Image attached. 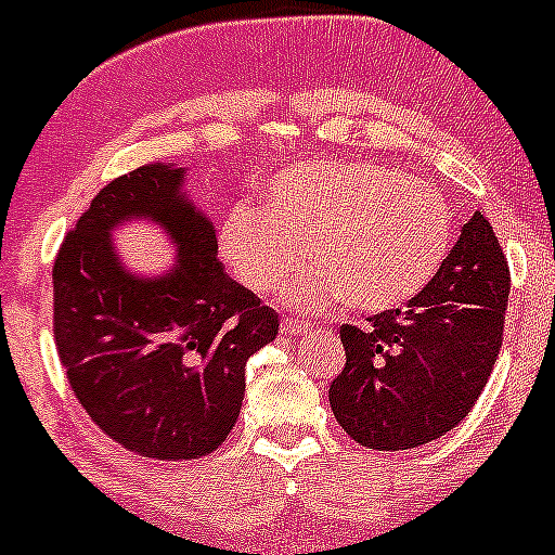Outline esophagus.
Returning a JSON list of instances; mask_svg holds the SVG:
<instances>
[{
  "label": "esophagus",
  "mask_w": 555,
  "mask_h": 555,
  "mask_svg": "<svg viewBox=\"0 0 555 555\" xmlns=\"http://www.w3.org/2000/svg\"><path fill=\"white\" fill-rule=\"evenodd\" d=\"M309 327L311 325L306 320H282V333H306Z\"/></svg>",
  "instance_id": "esophagus-1"
}]
</instances>
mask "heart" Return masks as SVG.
Returning <instances> with one entry per match:
<instances>
[{"label":"heart","mask_w":555,"mask_h":555,"mask_svg":"<svg viewBox=\"0 0 555 555\" xmlns=\"http://www.w3.org/2000/svg\"><path fill=\"white\" fill-rule=\"evenodd\" d=\"M453 219L442 192L376 163H311L268 186L260 214L235 208L222 224V255L251 293H273L304 262L287 298L358 314L414 300L442 268Z\"/></svg>","instance_id":"heart-1"}]
</instances>
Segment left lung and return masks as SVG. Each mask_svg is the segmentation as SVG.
Masks as SVG:
<instances>
[{
  "label": "left lung",
  "mask_w": 555,
  "mask_h": 555,
  "mask_svg": "<svg viewBox=\"0 0 555 555\" xmlns=\"http://www.w3.org/2000/svg\"><path fill=\"white\" fill-rule=\"evenodd\" d=\"M507 298V257L477 211L417 298L341 325L347 363L327 396L344 431L369 450H412L459 426L499 358Z\"/></svg>",
  "instance_id": "left-lung-1"
}]
</instances>
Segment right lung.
I'll list each match as a JSON object with an SVG mask.
<instances>
[{"mask_svg": "<svg viewBox=\"0 0 555 555\" xmlns=\"http://www.w3.org/2000/svg\"><path fill=\"white\" fill-rule=\"evenodd\" d=\"M184 170L146 165L102 186L53 260V341L69 387L121 448L157 461L214 453L238 421L246 360L271 344L279 314L217 260L214 224L181 195ZM159 221L180 266L127 274L106 230Z\"/></svg>", "mask_w": 555, "mask_h": 555, "instance_id": "1", "label": "right lung"}]
</instances>
